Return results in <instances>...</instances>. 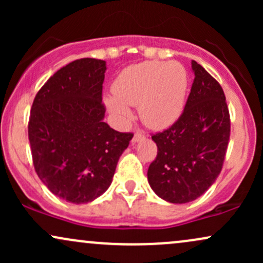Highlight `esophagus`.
I'll return each instance as SVG.
<instances>
[{
	"mask_svg": "<svg viewBox=\"0 0 263 263\" xmlns=\"http://www.w3.org/2000/svg\"><path fill=\"white\" fill-rule=\"evenodd\" d=\"M144 137H146V135H144L143 132H142V131H137V132H135L134 138H132V142H134V143H136V142L143 140Z\"/></svg>",
	"mask_w": 263,
	"mask_h": 263,
	"instance_id": "obj_1",
	"label": "esophagus"
}]
</instances>
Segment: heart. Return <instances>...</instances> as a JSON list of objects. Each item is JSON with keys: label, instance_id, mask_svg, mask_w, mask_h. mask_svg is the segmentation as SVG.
<instances>
[{"label": "heart", "instance_id": "1", "mask_svg": "<svg viewBox=\"0 0 263 263\" xmlns=\"http://www.w3.org/2000/svg\"><path fill=\"white\" fill-rule=\"evenodd\" d=\"M188 87L185 68L177 62H143L126 68L115 80V96L105 104L121 121L131 119L128 106L140 107L144 125L152 128L170 126L182 114Z\"/></svg>", "mask_w": 263, "mask_h": 263}]
</instances>
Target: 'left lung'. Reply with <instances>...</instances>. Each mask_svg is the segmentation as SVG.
<instances>
[{
    "label": "left lung",
    "mask_w": 263,
    "mask_h": 263,
    "mask_svg": "<svg viewBox=\"0 0 263 263\" xmlns=\"http://www.w3.org/2000/svg\"><path fill=\"white\" fill-rule=\"evenodd\" d=\"M194 81L182 115L170 128L152 135L157 157L147 177L158 197L184 204L213 185L224 163L230 138V114L224 90L192 62Z\"/></svg>",
    "instance_id": "left-lung-1"
}]
</instances>
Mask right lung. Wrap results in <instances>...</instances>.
Instances as JSON below:
<instances>
[{"mask_svg":"<svg viewBox=\"0 0 263 263\" xmlns=\"http://www.w3.org/2000/svg\"><path fill=\"white\" fill-rule=\"evenodd\" d=\"M105 71L104 60H74L48 79L31 108L34 170L54 195L69 203H89L106 192L134 137L104 122Z\"/></svg>","mask_w":263,"mask_h":263,"instance_id":"add662e5","label":"right lung"}]
</instances>
